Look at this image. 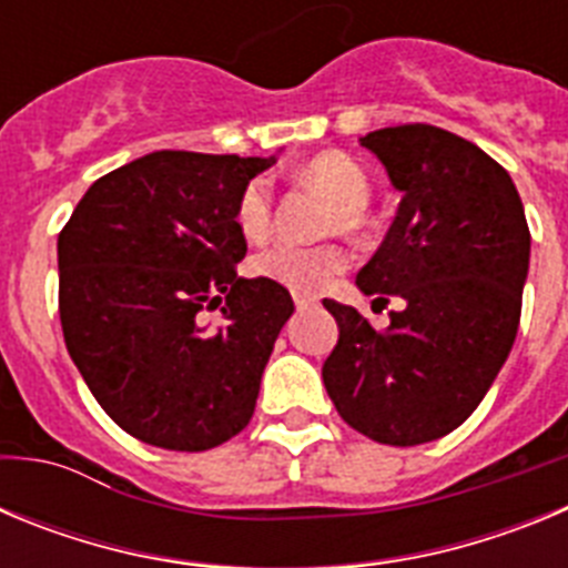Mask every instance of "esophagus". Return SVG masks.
I'll use <instances>...</instances> for the list:
<instances>
[{"label": "esophagus", "mask_w": 568, "mask_h": 568, "mask_svg": "<svg viewBox=\"0 0 568 568\" xmlns=\"http://www.w3.org/2000/svg\"><path fill=\"white\" fill-rule=\"evenodd\" d=\"M315 307V298H310V295H295V310H310Z\"/></svg>", "instance_id": "esophagus-1"}]
</instances>
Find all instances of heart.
Returning <instances> with one entry per match:
<instances>
[{
    "mask_svg": "<svg viewBox=\"0 0 568 568\" xmlns=\"http://www.w3.org/2000/svg\"><path fill=\"white\" fill-rule=\"evenodd\" d=\"M301 175L310 184L327 193L335 202L338 213H333L329 227L333 230H355L361 224V213L369 204V175L355 159L346 153H318L310 159ZM235 222L244 239L261 241L270 233L273 224V187L264 175L244 184L235 204ZM349 258L346 250L324 241V244H295V241H273L270 247L253 255V273L258 278H267L293 290L295 295H318L327 290L335 278L346 270Z\"/></svg>",
    "mask_w": 568,
    "mask_h": 568,
    "instance_id": "heart-1",
    "label": "heart"
}]
</instances>
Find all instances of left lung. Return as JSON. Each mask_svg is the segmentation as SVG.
<instances>
[{
	"label": "left lung",
	"instance_id": "left-lung-1",
	"mask_svg": "<svg viewBox=\"0 0 568 568\" xmlns=\"http://www.w3.org/2000/svg\"><path fill=\"white\" fill-rule=\"evenodd\" d=\"M361 144L404 199L355 284L375 301L398 295L404 310L375 329L324 298L338 344L321 375L353 429L415 446L458 429L509 358L531 235L509 173L478 144L433 124L373 130Z\"/></svg>",
	"mask_w": 568,
	"mask_h": 568
}]
</instances>
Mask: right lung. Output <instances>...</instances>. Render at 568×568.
Here are the masks:
<instances>
[{
  "mask_svg": "<svg viewBox=\"0 0 568 568\" xmlns=\"http://www.w3.org/2000/svg\"><path fill=\"white\" fill-rule=\"evenodd\" d=\"M275 159L155 150L90 184L59 233L68 353L124 433L204 453L250 424L293 298L239 278L235 204ZM223 307L207 328L203 310Z\"/></svg>",
  "mask_w": 568,
  "mask_h": 568,
  "instance_id": "right-lung-1",
  "label": "right lung"
}]
</instances>
